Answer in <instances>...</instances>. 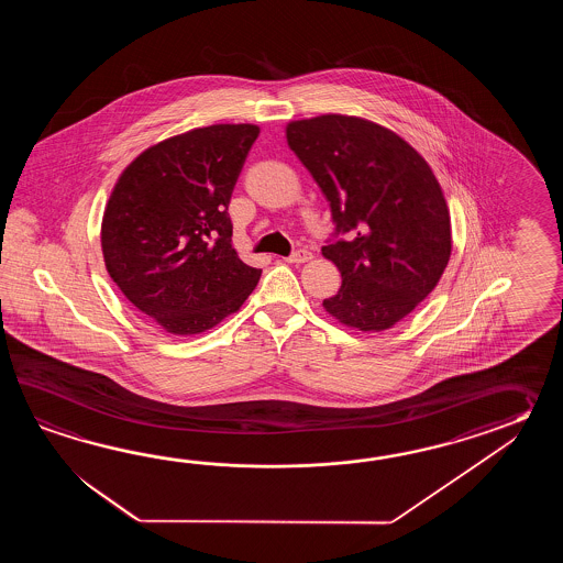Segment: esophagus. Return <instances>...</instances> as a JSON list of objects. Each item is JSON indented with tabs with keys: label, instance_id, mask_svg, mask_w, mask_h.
I'll return each instance as SVG.
<instances>
[{
	"label": "esophagus",
	"instance_id": "1",
	"mask_svg": "<svg viewBox=\"0 0 563 563\" xmlns=\"http://www.w3.org/2000/svg\"><path fill=\"white\" fill-rule=\"evenodd\" d=\"M311 253L308 250H296V252L291 253L289 257H287V264H306V262H310Z\"/></svg>",
	"mask_w": 563,
	"mask_h": 563
}]
</instances>
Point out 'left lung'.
<instances>
[{
  "mask_svg": "<svg viewBox=\"0 0 563 563\" xmlns=\"http://www.w3.org/2000/svg\"><path fill=\"white\" fill-rule=\"evenodd\" d=\"M286 134L332 209L322 253L342 286L323 308L362 332L393 328L451 257V219L431 167L398 134L356 117L296 120Z\"/></svg>",
  "mask_w": 563,
  "mask_h": 563,
  "instance_id": "obj_1",
  "label": "left lung"
}]
</instances>
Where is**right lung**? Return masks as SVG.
Returning <instances> with one entry per match:
<instances>
[{"label":"right lung","mask_w":563,"mask_h":563,"mask_svg":"<svg viewBox=\"0 0 563 563\" xmlns=\"http://www.w3.org/2000/svg\"><path fill=\"white\" fill-rule=\"evenodd\" d=\"M260 134L213 124L146 148L120 175L102 219L112 282L168 334L205 332L238 311L262 269L231 247L229 201Z\"/></svg>","instance_id":"add662e5"}]
</instances>
